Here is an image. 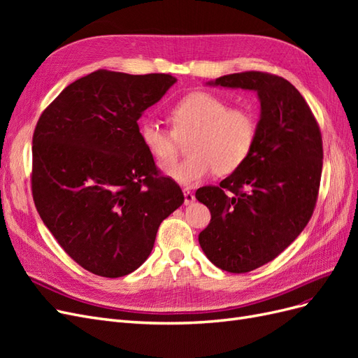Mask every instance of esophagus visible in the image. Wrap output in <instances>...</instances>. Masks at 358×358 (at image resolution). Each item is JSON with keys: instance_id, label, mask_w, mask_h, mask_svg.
<instances>
[{"instance_id": "1", "label": "esophagus", "mask_w": 358, "mask_h": 358, "mask_svg": "<svg viewBox=\"0 0 358 358\" xmlns=\"http://www.w3.org/2000/svg\"><path fill=\"white\" fill-rule=\"evenodd\" d=\"M194 200H196V197H194V194L189 189H183V204L189 206V204L194 203Z\"/></svg>"}]
</instances>
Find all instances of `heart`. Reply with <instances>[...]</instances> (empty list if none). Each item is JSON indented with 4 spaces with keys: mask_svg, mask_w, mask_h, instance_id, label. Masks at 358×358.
<instances>
[{
    "mask_svg": "<svg viewBox=\"0 0 358 358\" xmlns=\"http://www.w3.org/2000/svg\"><path fill=\"white\" fill-rule=\"evenodd\" d=\"M173 131L146 119L140 124V138L149 154L166 167L167 176L183 187H194L216 175H230L251 155L257 122L251 112L230 107L221 96L197 91L171 107ZM192 137L190 157L170 166L178 155L180 142Z\"/></svg>",
    "mask_w": 358,
    "mask_h": 358,
    "instance_id": "obj_1",
    "label": "heart"
}]
</instances>
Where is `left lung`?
Returning a JSON list of instances; mask_svg holds the SVG:
<instances>
[{"mask_svg": "<svg viewBox=\"0 0 358 358\" xmlns=\"http://www.w3.org/2000/svg\"><path fill=\"white\" fill-rule=\"evenodd\" d=\"M206 85L254 91L259 101L251 155L220 187L196 192L212 216L199 234L203 252L225 272L246 273L272 262L309 222L322 170L321 133L301 94L279 76L245 71Z\"/></svg>", "mask_w": 358, "mask_h": 358, "instance_id": "obj_1", "label": "left lung"}]
</instances>
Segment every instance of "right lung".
Masks as SVG:
<instances>
[{"label":"right lung","instance_id":"right-lung-1","mask_svg":"<svg viewBox=\"0 0 358 358\" xmlns=\"http://www.w3.org/2000/svg\"><path fill=\"white\" fill-rule=\"evenodd\" d=\"M178 80L99 70L69 85L32 137V197L76 263L104 278L142 266L158 227L183 203L159 176L137 121Z\"/></svg>","mask_w":358,"mask_h":358}]
</instances>
